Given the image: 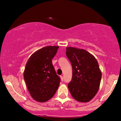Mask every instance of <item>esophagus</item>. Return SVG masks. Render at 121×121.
Returning <instances> with one entry per match:
<instances>
[{"mask_svg":"<svg viewBox=\"0 0 121 121\" xmlns=\"http://www.w3.org/2000/svg\"><path fill=\"white\" fill-rule=\"evenodd\" d=\"M60 78H61V80L62 81H64V78H63V77L62 76V75H61L60 76Z\"/></svg>","mask_w":121,"mask_h":121,"instance_id":"esophagus-1","label":"esophagus"}]
</instances>
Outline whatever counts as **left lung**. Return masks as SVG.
Here are the masks:
<instances>
[{"label":"left lung","mask_w":121,"mask_h":121,"mask_svg":"<svg viewBox=\"0 0 121 121\" xmlns=\"http://www.w3.org/2000/svg\"><path fill=\"white\" fill-rule=\"evenodd\" d=\"M66 56L73 69L72 81L68 88L77 101L87 103L94 98L100 87L101 72L92 54L83 49L68 47Z\"/></svg>","instance_id":"obj_1"}]
</instances>
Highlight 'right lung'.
Listing matches in <instances>:
<instances>
[{"label": "right lung", "mask_w": 121, "mask_h": 121, "mask_svg": "<svg viewBox=\"0 0 121 121\" xmlns=\"http://www.w3.org/2000/svg\"><path fill=\"white\" fill-rule=\"evenodd\" d=\"M59 46H47L31 55L24 72V80L33 99L44 103L52 98L60 82L52 60L56 55Z\"/></svg>", "instance_id": "obj_1"}]
</instances>
